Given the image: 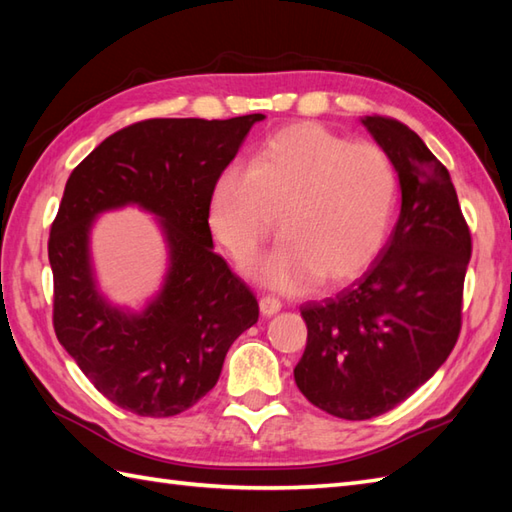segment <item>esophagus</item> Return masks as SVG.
Here are the masks:
<instances>
[{
    "label": "esophagus",
    "instance_id": "1",
    "mask_svg": "<svg viewBox=\"0 0 512 512\" xmlns=\"http://www.w3.org/2000/svg\"><path fill=\"white\" fill-rule=\"evenodd\" d=\"M281 310V301L277 297H262L259 299V312L264 314V317H273V314H277Z\"/></svg>",
    "mask_w": 512,
    "mask_h": 512
}]
</instances>
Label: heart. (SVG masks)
<instances>
[{"mask_svg":"<svg viewBox=\"0 0 512 512\" xmlns=\"http://www.w3.org/2000/svg\"><path fill=\"white\" fill-rule=\"evenodd\" d=\"M394 202L396 173L383 149L301 121L268 136L248 167L231 162L220 171L209 226L246 264L279 217L284 242L253 270L270 288L306 292L319 279L341 286L365 273L385 242Z\"/></svg>","mask_w":512,"mask_h":512,"instance_id":"obj_1","label":"heart"}]
</instances>
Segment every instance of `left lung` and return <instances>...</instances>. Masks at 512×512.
Returning <instances> with one entry per match:
<instances>
[{
	"instance_id": "8db88e82",
	"label": "left lung",
	"mask_w": 512,
	"mask_h": 512,
	"mask_svg": "<svg viewBox=\"0 0 512 512\" xmlns=\"http://www.w3.org/2000/svg\"><path fill=\"white\" fill-rule=\"evenodd\" d=\"M363 125L398 171L402 204L385 248L350 288L301 306L308 343L301 394L343 420L394 409L438 372L458 343L471 231L447 167L389 116Z\"/></svg>"
}]
</instances>
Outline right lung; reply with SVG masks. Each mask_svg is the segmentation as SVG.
Returning <instances> with one entry per match:
<instances>
[{
    "label": "right lung",
    "instance_id": "1",
    "mask_svg": "<svg viewBox=\"0 0 512 512\" xmlns=\"http://www.w3.org/2000/svg\"><path fill=\"white\" fill-rule=\"evenodd\" d=\"M262 118H149L105 138L65 182L48 239L54 332L125 411L169 418L193 407L215 387L228 347L259 319L253 292L213 253L209 198ZM125 203L156 212L170 244L166 286L140 315L112 309L89 266L93 217Z\"/></svg>",
    "mask_w": 512,
    "mask_h": 512
}]
</instances>
